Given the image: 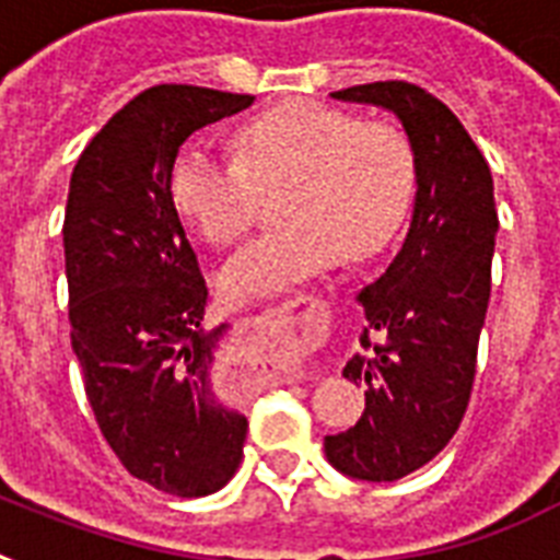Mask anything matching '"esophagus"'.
<instances>
[{
  "mask_svg": "<svg viewBox=\"0 0 560 560\" xmlns=\"http://www.w3.org/2000/svg\"><path fill=\"white\" fill-rule=\"evenodd\" d=\"M302 377H305V372H299V369H290V372H284V381H302Z\"/></svg>",
  "mask_w": 560,
  "mask_h": 560,
  "instance_id": "1",
  "label": "esophagus"
}]
</instances>
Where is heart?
Here are the masks:
<instances>
[{
    "label": "heart",
    "mask_w": 560,
    "mask_h": 560,
    "mask_svg": "<svg viewBox=\"0 0 560 560\" xmlns=\"http://www.w3.org/2000/svg\"><path fill=\"white\" fill-rule=\"evenodd\" d=\"M235 156L188 144L171 162L174 209L211 244H232L253 226L264 194L281 191V226L241 246L220 270L232 302L276 296L334 267L363 261L389 244L416 194V148L389 121L288 101L249 118L232 136Z\"/></svg>",
    "instance_id": "heart-1"
}]
</instances>
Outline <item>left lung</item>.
I'll use <instances>...</instances> for the list:
<instances>
[{
  "mask_svg": "<svg viewBox=\"0 0 560 560\" xmlns=\"http://www.w3.org/2000/svg\"><path fill=\"white\" fill-rule=\"evenodd\" d=\"M331 95L392 109L416 148L407 241L360 290L366 354L342 369L366 389V409L346 433L325 435V456L346 477L395 482L442 453L468 409L500 226L494 179L459 118L416 83H360ZM369 330L384 342L369 341Z\"/></svg>",
  "mask_w": 560,
  "mask_h": 560,
  "instance_id": "1",
  "label": "left lung"
}]
</instances>
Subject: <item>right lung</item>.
<instances>
[{
    "label": "right lung",
    "mask_w": 560,
    "mask_h": 560,
    "mask_svg": "<svg viewBox=\"0 0 560 560\" xmlns=\"http://www.w3.org/2000/svg\"><path fill=\"white\" fill-rule=\"evenodd\" d=\"M253 95L160 83L83 148L63 220L72 349L101 435L136 479L214 494L244 459L246 418L220 398L226 325L202 328L206 279L171 202L179 144Z\"/></svg>",
    "instance_id": "1"
}]
</instances>
